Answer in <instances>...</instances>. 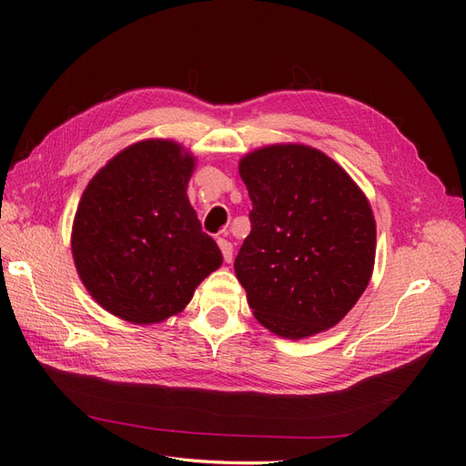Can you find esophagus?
<instances>
[{
	"label": "esophagus",
	"instance_id": "esophagus-1",
	"mask_svg": "<svg viewBox=\"0 0 466 466\" xmlns=\"http://www.w3.org/2000/svg\"><path fill=\"white\" fill-rule=\"evenodd\" d=\"M218 245L221 248V255L225 262H231L233 260V245L228 241V238H218Z\"/></svg>",
	"mask_w": 466,
	"mask_h": 466
}]
</instances>
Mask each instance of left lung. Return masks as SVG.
I'll return each instance as SVG.
<instances>
[{
  "instance_id": "1",
  "label": "left lung",
  "mask_w": 466,
  "mask_h": 466,
  "mask_svg": "<svg viewBox=\"0 0 466 466\" xmlns=\"http://www.w3.org/2000/svg\"><path fill=\"white\" fill-rule=\"evenodd\" d=\"M252 209L235 258L257 320L278 336L340 322L370 284L375 219L340 165L307 146L262 147L238 165Z\"/></svg>"
}]
</instances>
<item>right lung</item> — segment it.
I'll return each instance as SVG.
<instances>
[{
	"label": "right lung",
	"instance_id": "right-lung-1",
	"mask_svg": "<svg viewBox=\"0 0 466 466\" xmlns=\"http://www.w3.org/2000/svg\"><path fill=\"white\" fill-rule=\"evenodd\" d=\"M194 157L147 139L110 159L76 211L72 252L98 305L128 322L151 324L180 313L200 281L221 266L188 202Z\"/></svg>",
	"mask_w": 466,
	"mask_h": 466
}]
</instances>
